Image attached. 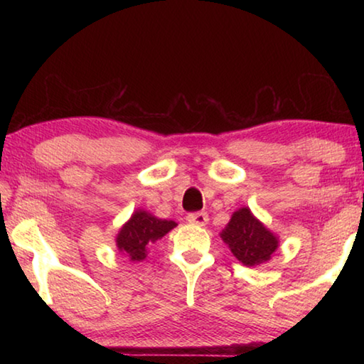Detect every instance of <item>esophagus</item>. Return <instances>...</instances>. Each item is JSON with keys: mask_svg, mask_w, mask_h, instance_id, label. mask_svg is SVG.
Instances as JSON below:
<instances>
[{"mask_svg": "<svg viewBox=\"0 0 364 364\" xmlns=\"http://www.w3.org/2000/svg\"><path fill=\"white\" fill-rule=\"evenodd\" d=\"M186 220L189 223L197 225V226H205L208 223V215L205 212H196V213H189Z\"/></svg>", "mask_w": 364, "mask_h": 364, "instance_id": "34e87169", "label": "esophagus"}]
</instances>
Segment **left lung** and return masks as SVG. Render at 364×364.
Here are the masks:
<instances>
[{
  "label": "left lung",
  "instance_id": "left-lung-1",
  "mask_svg": "<svg viewBox=\"0 0 364 364\" xmlns=\"http://www.w3.org/2000/svg\"><path fill=\"white\" fill-rule=\"evenodd\" d=\"M220 236L232 255L245 267L268 262L279 244L278 236L257 220L249 207L234 212Z\"/></svg>",
  "mask_w": 364,
  "mask_h": 364
}]
</instances>
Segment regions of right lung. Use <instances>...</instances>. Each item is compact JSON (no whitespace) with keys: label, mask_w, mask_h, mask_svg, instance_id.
Listing matches in <instances>:
<instances>
[{"label":"right lung","mask_w":364,"mask_h":364,"mask_svg":"<svg viewBox=\"0 0 364 364\" xmlns=\"http://www.w3.org/2000/svg\"><path fill=\"white\" fill-rule=\"evenodd\" d=\"M175 226L173 220H160L146 210H136L117 234V247L132 262H141L147 255V247Z\"/></svg>","instance_id":"right-lung-1"}]
</instances>
